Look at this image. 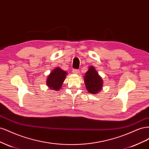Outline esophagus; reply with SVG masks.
<instances>
[{"label":"esophagus","mask_w":149,"mask_h":149,"mask_svg":"<svg viewBox=\"0 0 149 149\" xmlns=\"http://www.w3.org/2000/svg\"><path fill=\"white\" fill-rule=\"evenodd\" d=\"M73 73L74 74H79V71L78 70H76V69H73Z\"/></svg>","instance_id":"1"}]
</instances>
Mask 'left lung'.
Wrapping results in <instances>:
<instances>
[{
    "instance_id": "obj_1",
    "label": "left lung",
    "mask_w": 149,
    "mask_h": 149,
    "mask_svg": "<svg viewBox=\"0 0 149 149\" xmlns=\"http://www.w3.org/2000/svg\"><path fill=\"white\" fill-rule=\"evenodd\" d=\"M84 83L89 93L96 94L102 88L103 80L94 67L91 66L84 75Z\"/></svg>"
}]
</instances>
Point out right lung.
Listing matches in <instances>:
<instances>
[{
	"mask_svg": "<svg viewBox=\"0 0 149 149\" xmlns=\"http://www.w3.org/2000/svg\"><path fill=\"white\" fill-rule=\"evenodd\" d=\"M67 73L60 68H56L49 74L47 79V85L49 89L58 91L61 88L66 78Z\"/></svg>",
	"mask_w": 149,
	"mask_h": 149,
	"instance_id": "obj_1",
	"label": "right lung"
}]
</instances>
